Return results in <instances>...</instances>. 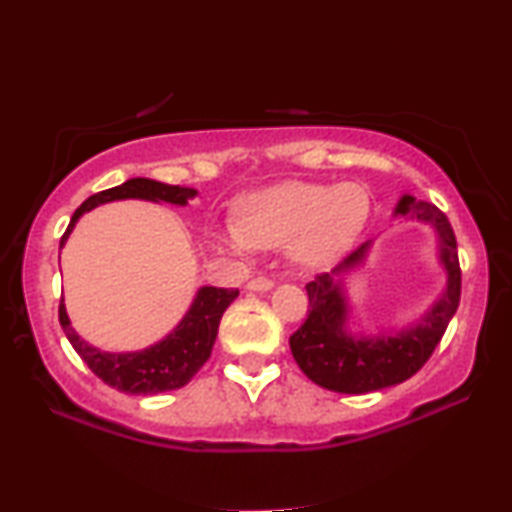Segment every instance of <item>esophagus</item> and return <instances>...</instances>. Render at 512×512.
<instances>
[{
	"label": "esophagus",
	"instance_id": "1",
	"mask_svg": "<svg viewBox=\"0 0 512 512\" xmlns=\"http://www.w3.org/2000/svg\"><path fill=\"white\" fill-rule=\"evenodd\" d=\"M272 286H275V282H272L270 277H254L247 282L249 291H270Z\"/></svg>",
	"mask_w": 512,
	"mask_h": 512
}]
</instances>
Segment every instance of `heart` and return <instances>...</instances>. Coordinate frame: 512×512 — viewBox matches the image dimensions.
Wrapping results in <instances>:
<instances>
[{"label":"heart","mask_w":512,"mask_h":512,"mask_svg":"<svg viewBox=\"0 0 512 512\" xmlns=\"http://www.w3.org/2000/svg\"><path fill=\"white\" fill-rule=\"evenodd\" d=\"M368 216V195L356 184H289L242 200L240 219L212 228L216 247L244 256L289 247L305 265H324L349 249Z\"/></svg>","instance_id":"heart-1"}]
</instances>
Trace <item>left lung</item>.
<instances>
[{
    "instance_id": "left-lung-1",
    "label": "left lung",
    "mask_w": 512,
    "mask_h": 512,
    "mask_svg": "<svg viewBox=\"0 0 512 512\" xmlns=\"http://www.w3.org/2000/svg\"><path fill=\"white\" fill-rule=\"evenodd\" d=\"M394 216L431 223L438 237V258L447 272V284L429 312L417 324L396 333L356 335L347 333V298L338 275L354 270L366 258L370 244H361L333 272L314 277L305 286L310 298L305 324L289 338L291 354L300 370L319 387L338 394H368L401 384L429 361L461 298V270L457 237L447 216L436 205L403 195Z\"/></svg>"
}]
</instances>
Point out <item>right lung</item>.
Instances as JSON below:
<instances>
[{
  "mask_svg": "<svg viewBox=\"0 0 512 512\" xmlns=\"http://www.w3.org/2000/svg\"><path fill=\"white\" fill-rule=\"evenodd\" d=\"M198 191L186 186H170L160 184L153 179H128L121 186L109 188V191L95 193L76 209L72 221L65 230L60 240V249L65 247L69 233L76 226V221L83 214L95 209L97 205L114 200H151V202H170V205L184 207L188 200L195 198ZM240 296L237 289H216V286H202L195 293V300L191 310L186 312V317L179 321V326L174 328L170 335H165L163 340L156 345L142 349V352H102L93 345H88L86 340H81V335L74 331L69 324L65 303L60 300V326L65 331L67 340L72 342L76 354L86 361V366L100 377L104 384L114 387L123 394H160V391H172L184 387L193 380V375L205 366V361L212 354L216 333H219V321L223 312L228 310V305Z\"/></svg>",
  "mask_w": 512,
  "mask_h": 512,
  "instance_id": "add662e5",
  "label": "right lung"
}]
</instances>
